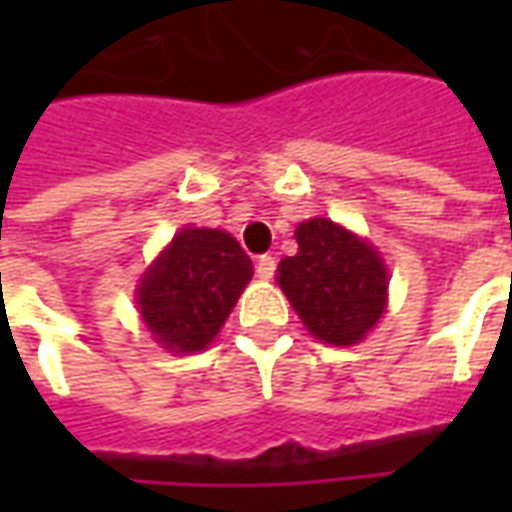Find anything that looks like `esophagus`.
Wrapping results in <instances>:
<instances>
[{"label": "esophagus", "instance_id": "esophagus-1", "mask_svg": "<svg viewBox=\"0 0 512 512\" xmlns=\"http://www.w3.org/2000/svg\"><path fill=\"white\" fill-rule=\"evenodd\" d=\"M255 271H257V277H260V279H271V277H274V271H277V260H274L271 255L257 257Z\"/></svg>", "mask_w": 512, "mask_h": 512}]
</instances>
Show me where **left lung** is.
Returning <instances> with one entry per match:
<instances>
[{
  "mask_svg": "<svg viewBox=\"0 0 512 512\" xmlns=\"http://www.w3.org/2000/svg\"><path fill=\"white\" fill-rule=\"evenodd\" d=\"M296 241L277 282L301 323L329 345L362 343L386 310L389 274L376 246L332 219L301 222Z\"/></svg>",
  "mask_w": 512,
  "mask_h": 512,
  "instance_id": "left-lung-1",
  "label": "left lung"
}]
</instances>
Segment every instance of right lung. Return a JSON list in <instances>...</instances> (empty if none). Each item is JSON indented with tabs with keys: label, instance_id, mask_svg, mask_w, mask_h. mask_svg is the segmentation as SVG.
Wrapping results in <instances>:
<instances>
[{
	"label": "right lung",
	"instance_id": "add662e5",
	"mask_svg": "<svg viewBox=\"0 0 512 512\" xmlns=\"http://www.w3.org/2000/svg\"><path fill=\"white\" fill-rule=\"evenodd\" d=\"M249 279L252 260L233 235L183 227L139 279V315L161 348L175 354L202 351L219 334Z\"/></svg>",
	"mask_w": 512,
	"mask_h": 512
}]
</instances>
